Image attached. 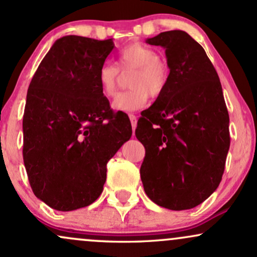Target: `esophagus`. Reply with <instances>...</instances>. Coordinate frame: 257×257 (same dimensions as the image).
Listing matches in <instances>:
<instances>
[{
    "mask_svg": "<svg viewBox=\"0 0 257 257\" xmlns=\"http://www.w3.org/2000/svg\"><path fill=\"white\" fill-rule=\"evenodd\" d=\"M129 119H131V123H132V128H133V131H135V128H137V123H138V118H137V116H135V114L131 113V114H129Z\"/></svg>",
    "mask_w": 257,
    "mask_h": 257,
    "instance_id": "34e87169",
    "label": "esophagus"
}]
</instances>
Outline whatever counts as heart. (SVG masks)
<instances>
[{
	"instance_id": "obj_1",
	"label": "heart",
	"mask_w": 257,
	"mask_h": 257,
	"mask_svg": "<svg viewBox=\"0 0 257 257\" xmlns=\"http://www.w3.org/2000/svg\"><path fill=\"white\" fill-rule=\"evenodd\" d=\"M119 71L133 73L129 77L131 90L119 93L112 100V108L120 112H133L147 104L149 95L158 98L164 93L170 79V67L155 49L141 43H132L119 52L117 67L105 63L98 71V84L106 96L116 93Z\"/></svg>"
}]
</instances>
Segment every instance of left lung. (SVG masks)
Listing matches in <instances>:
<instances>
[{"label":"left lung","mask_w":257,"mask_h":257,"mask_svg":"<svg viewBox=\"0 0 257 257\" xmlns=\"http://www.w3.org/2000/svg\"><path fill=\"white\" fill-rule=\"evenodd\" d=\"M146 43L166 49L170 79L135 131L146 150L141 181L157 205L192 209L219 187L225 170L229 118L222 87L203 47L187 32H161Z\"/></svg>","instance_id":"1"}]
</instances>
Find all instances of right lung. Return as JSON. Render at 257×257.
<instances>
[{
	"mask_svg": "<svg viewBox=\"0 0 257 257\" xmlns=\"http://www.w3.org/2000/svg\"><path fill=\"white\" fill-rule=\"evenodd\" d=\"M112 38L64 36L41 61L29 85L23 157L35 196L59 211L99 198L106 164L132 137L131 122L113 113L98 71Z\"/></svg>",
	"mask_w": 257,
	"mask_h": 257,
	"instance_id": "1",
	"label": "right lung"
}]
</instances>
